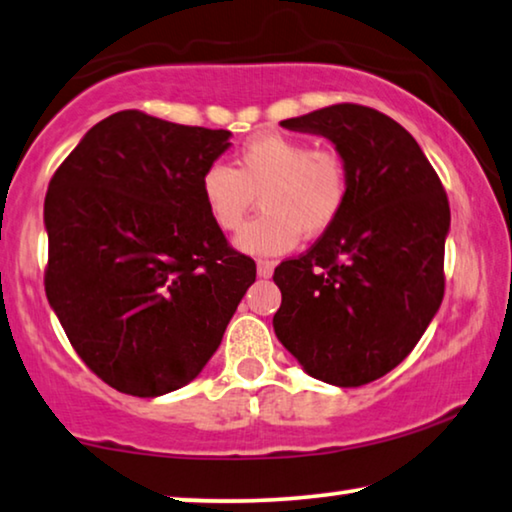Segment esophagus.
Here are the masks:
<instances>
[{
    "label": "esophagus",
    "instance_id": "34e87169",
    "mask_svg": "<svg viewBox=\"0 0 512 512\" xmlns=\"http://www.w3.org/2000/svg\"><path fill=\"white\" fill-rule=\"evenodd\" d=\"M273 266H276V264H273L271 259H257V276L259 278H269L273 273Z\"/></svg>",
    "mask_w": 512,
    "mask_h": 512
}]
</instances>
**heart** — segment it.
Wrapping results in <instances>:
<instances>
[{
    "instance_id": "obj_1",
    "label": "heart",
    "mask_w": 512,
    "mask_h": 512,
    "mask_svg": "<svg viewBox=\"0 0 512 512\" xmlns=\"http://www.w3.org/2000/svg\"><path fill=\"white\" fill-rule=\"evenodd\" d=\"M202 202L223 232H241L255 195L262 213L239 236L246 253L278 255L301 234L317 239L338 223L349 197L345 156L333 147H310L303 137L262 131L248 137L234 167L213 163L200 179Z\"/></svg>"
}]
</instances>
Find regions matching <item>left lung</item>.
I'll list each match as a JSON object with an SVG mask.
<instances>
[{
    "instance_id": "left-lung-1",
    "label": "left lung",
    "mask_w": 512,
    "mask_h": 512,
    "mask_svg": "<svg viewBox=\"0 0 512 512\" xmlns=\"http://www.w3.org/2000/svg\"><path fill=\"white\" fill-rule=\"evenodd\" d=\"M280 126L329 137L349 197L329 232L273 271V329L310 377L370 384L409 356L444 299L446 190L414 137L379 110L338 103Z\"/></svg>"
}]
</instances>
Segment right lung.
Returning a JSON list of instances; mask_svg holds the SVG:
<instances>
[{
  "label": "right lung",
  "mask_w": 512,
  "mask_h": 512,
  "mask_svg": "<svg viewBox=\"0 0 512 512\" xmlns=\"http://www.w3.org/2000/svg\"><path fill=\"white\" fill-rule=\"evenodd\" d=\"M230 135L114 112L52 174L45 296L87 368L121 393L193 381L255 282L200 193Z\"/></svg>",
  "instance_id": "obj_1"
}]
</instances>
